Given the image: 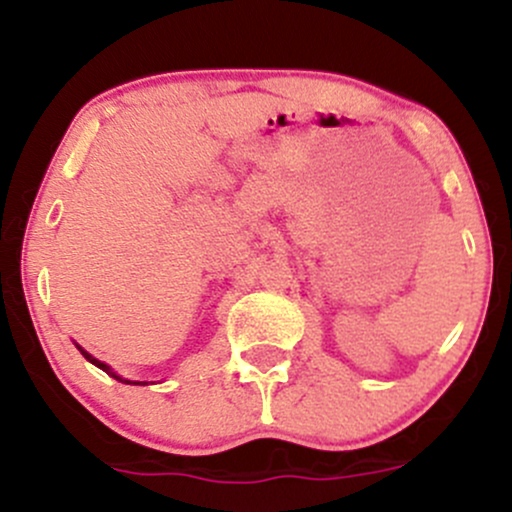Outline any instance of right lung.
<instances>
[{
    "instance_id": "right-lung-1",
    "label": "right lung",
    "mask_w": 512,
    "mask_h": 512,
    "mask_svg": "<svg viewBox=\"0 0 512 512\" xmlns=\"http://www.w3.org/2000/svg\"><path fill=\"white\" fill-rule=\"evenodd\" d=\"M81 354H84V358H86V361H91L93 363V366H98V368H101V370H105V373H108V375H113V378L115 380H120V383H127V385H144V383H129V380H125V378H120V375H115L113 373V370H110V366H105V363L103 361H98V358H93L91 354H88V351H84V349H81Z\"/></svg>"
}]
</instances>
